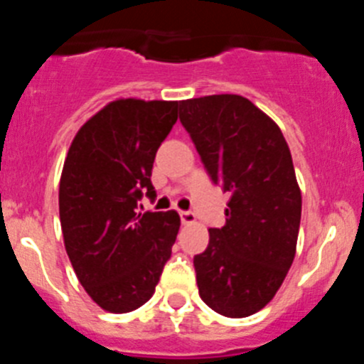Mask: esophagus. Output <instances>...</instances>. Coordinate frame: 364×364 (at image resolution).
I'll return each mask as SVG.
<instances>
[{
    "mask_svg": "<svg viewBox=\"0 0 364 364\" xmlns=\"http://www.w3.org/2000/svg\"><path fill=\"white\" fill-rule=\"evenodd\" d=\"M178 215L182 224H191V222H195V213L193 211H178Z\"/></svg>",
    "mask_w": 364,
    "mask_h": 364,
    "instance_id": "obj_1",
    "label": "esophagus"
}]
</instances>
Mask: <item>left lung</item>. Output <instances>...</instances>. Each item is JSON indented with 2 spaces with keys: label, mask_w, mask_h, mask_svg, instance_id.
<instances>
[{
  "label": "left lung",
  "mask_w": 364,
  "mask_h": 364,
  "mask_svg": "<svg viewBox=\"0 0 364 364\" xmlns=\"http://www.w3.org/2000/svg\"><path fill=\"white\" fill-rule=\"evenodd\" d=\"M180 124L211 182L231 195L226 226L210 228L195 255L202 301L226 317H247L277 294L301 224V191L277 124L237 95L180 102Z\"/></svg>",
  "instance_id": "left-lung-1"
}]
</instances>
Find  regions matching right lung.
Listing matches in <instances>:
<instances>
[{
	"label": "right lung",
	"instance_id": "1",
	"mask_svg": "<svg viewBox=\"0 0 364 364\" xmlns=\"http://www.w3.org/2000/svg\"><path fill=\"white\" fill-rule=\"evenodd\" d=\"M178 102L117 100L83 124L60 180L67 255L92 301L125 314L154 294L171 257L176 211H140L154 197L156 151L175 125Z\"/></svg>",
	"mask_w": 364,
	"mask_h": 364
}]
</instances>
